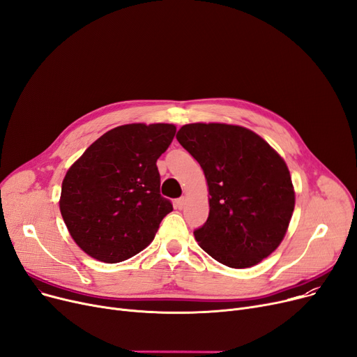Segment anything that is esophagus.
I'll list each match as a JSON object with an SVG mask.
<instances>
[{
  "mask_svg": "<svg viewBox=\"0 0 357 357\" xmlns=\"http://www.w3.org/2000/svg\"><path fill=\"white\" fill-rule=\"evenodd\" d=\"M175 207L178 208V210H182L183 207H185V198L182 197V198H178L176 201H175Z\"/></svg>",
  "mask_w": 357,
  "mask_h": 357,
  "instance_id": "obj_1",
  "label": "esophagus"
}]
</instances>
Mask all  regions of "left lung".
<instances>
[{"label":"left lung","instance_id":"1","mask_svg":"<svg viewBox=\"0 0 357 357\" xmlns=\"http://www.w3.org/2000/svg\"><path fill=\"white\" fill-rule=\"evenodd\" d=\"M176 139L208 183L210 214L194 231L201 249L229 268L257 265L280 245L294 213L285 160L240 126L186 124Z\"/></svg>","mask_w":357,"mask_h":357}]
</instances>
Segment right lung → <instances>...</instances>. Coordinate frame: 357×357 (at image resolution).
Wrapping results in <instances>:
<instances>
[{"mask_svg":"<svg viewBox=\"0 0 357 357\" xmlns=\"http://www.w3.org/2000/svg\"><path fill=\"white\" fill-rule=\"evenodd\" d=\"M174 124H126L93 142L62 182L59 207L75 243L91 257L119 264L146 249L172 204L160 195L156 162Z\"/></svg>","mask_w":357,"mask_h":357,"instance_id":"1","label":"right lung"}]
</instances>
